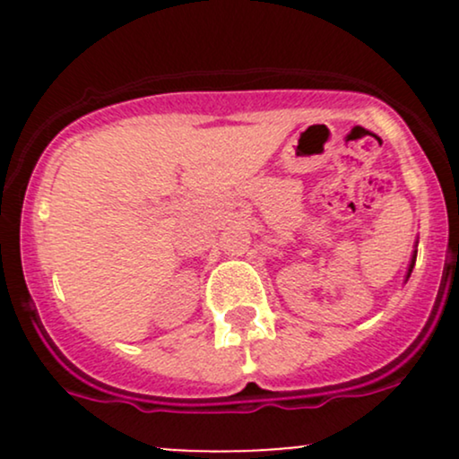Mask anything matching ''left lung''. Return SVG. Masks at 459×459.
Returning a JSON list of instances; mask_svg holds the SVG:
<instances>
[{"instance_id": "8db88e82", "label": "left lung", "mask_w": 459, "mask_h": 459, "mask_svg": "<svg viewBox=\"0 0 459 459\" xmlns=\"http://www.w3.org/2000/svg\"><path fill=\"white\" fill-rule=\"evenodd\" d=\"M414 261H416V255L412 256V263H410V270H408V278H410V273H412V267H414Z\"/></svg>"}]
</instances>
